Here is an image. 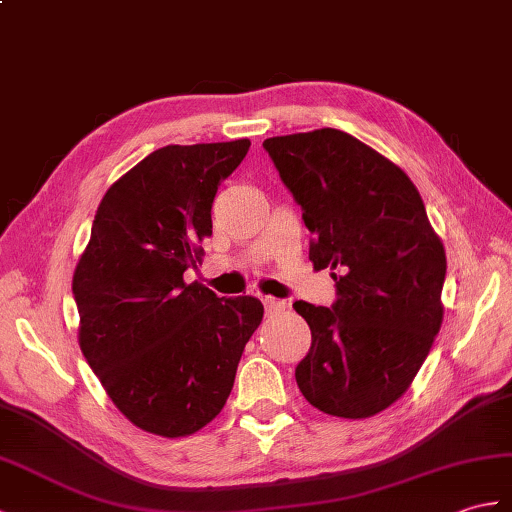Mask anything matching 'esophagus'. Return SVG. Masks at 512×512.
<instances>
[{
    "instance_id": "obj_1",
    "label": "esophagus",
    "mask_w": 512,
    "mask_h": 512,
    "mask_svg": "<svg viewBox=\"0 0 512 512\" xmlns=\"http://www.w3.org/2000/svg\"><path fill=\"white\" fill-rule=\"evenodd\" d=\"M264 307H266V314H279L285 310V303L279 299H272V296H266Z\"/></svg>"
}]
</instances>
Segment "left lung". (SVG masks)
Instances as JSON below:
<instances>
[{
	"label": "left lung",
	"instance_id": "1",
	"mask_svg": "<svg viewBox=\"0 0 512 512\" xmlns=\"http://www.w3.org/2000/svg\"><path fill=\"white\" fill-rule=\"evenodd\" d=\"M331 268V307L296 301L312 329L296 384L320 412L366 419L412 384L443 323L447 257L419 189L399 165L336 128L264 141Z\"/></svg>",
	"mask_w": 512,
	"mask_h": 512
}]
</instances>
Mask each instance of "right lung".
Returning <instances> with one entry per match:
<instances>
[{
    "label": "right lung",
    "mask_w": 512,
    "mask_h": 512,
    "mask_svg": "<svg viewBox=\"0 0 512 512\" xmlns=\"http://www.w3.org/2000/svg\"><path fill=\"white\" fill-rule=\"evenodd\" d=\"M251 141L165 146L104 194L74 272L78 342L106 395L150 434L178 438L220 414L264 305L220 299L200 264L218 185Z\"/></svg>",
    "instance_id": "add662e5"
}]
</instances>
